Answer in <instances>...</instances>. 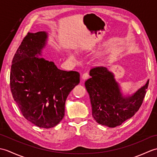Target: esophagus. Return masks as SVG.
<instances>
[{
    "label": "esophagus",
    "mask_w": 157,
    "mask_h": 157,
    "mask_svg": "<svg viewBox=\"0 0 157 157\" xmlns=\"http://www.w3.org/2000/svg\"><path fill=\"white\" fill-rule=\"evenodd\" d=\"M88 78H89V73L88 72L84 73L82 75V79H84V80H85V79H87Z\"/></svg>",
    "instance_id": "esophagus-1"
}]
</instances>
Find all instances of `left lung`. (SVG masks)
Returning a JSON list of instances; mask_svg holds the SVG:
<instances>
[{
  "label": "left lung",
  "mask_w": 157,
  "mask_h": 157,
  "mask_svg": "<svg viewBox=\"0 0 157 157\" xmlns=\"http://www.w3.org/2000/svg\"><path fill=\"white\" fill-rule=\"evenodd\" d=\"M91 78L85 86L90 98L92 116L98 123L109 128L121 125L135 115L140 107L149 81L134 94L123 96L114 75L104 67L90 71Z\"/></svg>",
  "instance_id": "left-lung-1"
}]
</instances>
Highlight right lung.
<instances>
[{"label": "right lung", "instance_id": "right-lung-1", "mask_svg": "<svg viewBox=\"0 0 157 157\" xmlns=\"http://www.w3.org/2000/svg\"><path fill=\"white\" fill-rule=\"evenodd\" d=\"M47 33H29L13 56L10 87L23 116L41 128L56 126L65 115V101L79 83L77 71L59 69L42 56Z\"/></svg>", "mask_w": 157, "mask_h": 157}]
</instances>
